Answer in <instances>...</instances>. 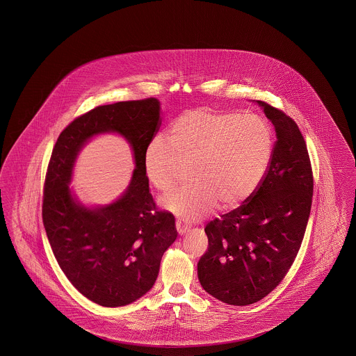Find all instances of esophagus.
Returning a JSON list of instances; mask_svg holds the SVG:
<instances>
[{
	"mask_svg": "<svg viewBox=\"0 0 356 356\" xmlns=\"http://www.w3.org/2000/svg\"><path fill=\"white\" fill-rule=\"evenodd\" d=\"M176 229H177L179 235H185V234H188V232H189L191 227L188 226L186 223H184L183 220L177 219V220H176Z\"/></svg>",
	"mask_w": 356,
	"mask_h": 356,
	"instance_id": "34e87169",
	"label": "esophagus"
}]
</instances>
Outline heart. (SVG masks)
I'll return each mask as SVG.
<instances>
[{"mask_svg": "<svg viewBox=\"0 0 356 356\" xmlns=\"http://www.w3.org/2000/svg\"><path fill=\"white\" fill-rule=\"evenodd\" d=\"M167 141L156 137L143 154V171L159 192L173 191L191 167L193 181L163 198L186 222L207 216L218 204L232 209L247 201L268 172L274 131L259 115L189 111L173 121Z\"/></svg>", "mask_w": 356, "mask_h": 356, "instance_id": "1", "label": "heart"}]
</instances>
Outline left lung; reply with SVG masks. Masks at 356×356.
I'll use <instances>...</instances> for the list:
<instances>
[{
  "instance_id": "1",
  "label": "left lung",
  "mask_w": 356,
  "mask_h": 356,
  "mask_svg": "<svg viewBox=\"0 0 356 356\" xmlns=\"http://www.w3.org/2000/svg\"><path fill=\"white\" fill-rule=\"evenodd\" d=\"M257 103L277 131L268 172L247 201L206 225L209 247L197 265L204 290L231 305L259 302L283 280L312 207V165L302 131L283 111Z\"/></svg>"
}]
</instances>
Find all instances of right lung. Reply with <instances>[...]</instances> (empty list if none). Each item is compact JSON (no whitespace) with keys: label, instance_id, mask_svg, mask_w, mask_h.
<instances>
[{"label":"right lung","instance_id":"obj_1","mask_svg":"<svg viewBox=\"0 0 356 356\" xmlns=\"http://www.w3.org/2000/svg\"><path fill=\"white\" fill-rule=\"evenodd\" d=\"M159 112L155 97L95 107L61 131L47 168L42 214L54 257L76 290L103 307H122L149 291L177 237L175 218L158 210L143 171V154L162 124ZM106 131L129 140L136 170L116 203L90 209L74 201L68 183L77 151Z\"/></svg>","mask_w":356,"mask_h":356}]
</instances>
